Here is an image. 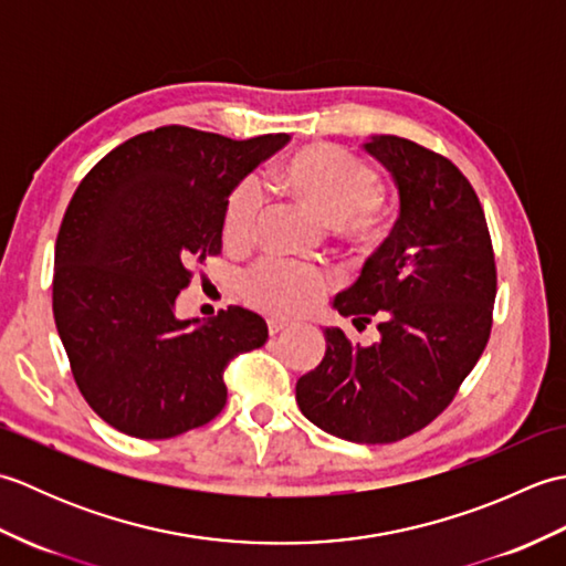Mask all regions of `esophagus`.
Wrapping results in <instances>:
<instances>
[{
	"instance_id": "esophagus-1",
	"label": "esophagus",
	"mask_w": 566,
	"mask_h": 566,
	"mask_svg": "<svg viewBox=\"0 0 566 566\" xmlns=\"http://www.w3.org/2000/svg\"><path fill=\"white\" fill-rule=\"evenodd\" d=\"M290 328H292V323H286V321H280V318H270V321H268L270 335H280V333L290 331Z\"/></svg>"
}]
</instances>
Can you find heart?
Masks as SVG:
<instances>
[{"instance_id":"b5f03b06","label":"heart","mask_w":566,"mask_h":566,"mask_svg":"<svg viewBox=\"0 0 566 566\" xmlns=\"http://www.w3.org/2000/svg\"><path fill=\"white\" fill-rule=\"evenodd\" d=\"M274 185L286 197L331 223L335 238L355 252H375L389 235L391 207L379 191V175L359 155L333 143L298 148L274 170ZM255 179L238 182L223 203L221 228L228 245H245L262 216ZM243 296L264 314L290 318L306 314L328 294V276L282 262H260L243 280Z\"/></svg>"}]
</instances>
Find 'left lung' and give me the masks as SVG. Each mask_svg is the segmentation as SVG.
I'll return each instance as SVG.
<instances>
[{
    "label": "left lung",
    "mask_w": 566,
    "mask_h": 566,
    "mask_svg": "<svg viewBox=\"0 0 566 566\" xmlns=\"http://www.w3.org/2000/svg\"><path fill=\"white\" fill-rule=\"evenodd\" d=\"M365 150L394 177L401 211L333 308L379 343L353 345L326 328L321 365L296 381L302 413L335 438L384 444L436 420L491 333L496 262L469 179L448 158L399 136H371Z\"/></svg>",
    "instance_id": "1"
}]
</instances>
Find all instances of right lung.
Returning a JSON list of instances; mask_svg holds the SVG:
<instances>
[{"instance_id":"add662e5","label":"right lung","mask_w":566,"mask_h":566,"mask_svg":"<svg viewBox=\"0 0 566 566\" xmlns=\"http://www.w3.org/2000/svg\"><path fill=\"white\" fill-rule=\"evenodd\" d=\"M286 140L163 126L104 155L72 195L53 316L84 401L112 428L165 440L207 426L226 406L228 363L268 340L248 308L182 321L175 302L189 268L221 252L231 189Z\"/></svg>"}]
</instances>
